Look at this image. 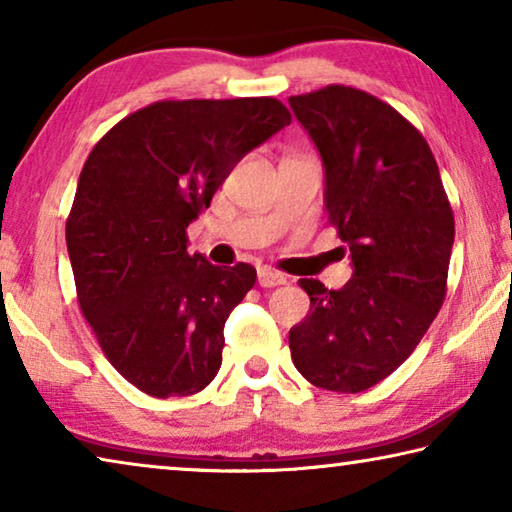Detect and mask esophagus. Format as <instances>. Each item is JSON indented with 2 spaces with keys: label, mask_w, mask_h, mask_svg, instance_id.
Here are the masks:
<instances>
[{
  "label": "esophagus",
  "mask_w": 512,
  "mask_h": 512,
  "mask_svg": "<svg viewBox=\"0 0 512 512\" xmlns=\"http://www.w3.org/2000/svg\"><path fill=\"white\" fill-rule=\"evenodd\" d=\"M257 282H259V287L273 289V287H280V284H287V277L277 271H271V268H259Z\"/></svg>",
  "instance_id": "34e87169"
}]
</instances>
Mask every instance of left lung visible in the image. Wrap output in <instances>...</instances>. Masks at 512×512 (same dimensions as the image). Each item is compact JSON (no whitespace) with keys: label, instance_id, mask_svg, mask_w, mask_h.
<instances>
[{"label":"left lung","instance_id":"left-lung-1","mask_svg":"<svg viewBox=\"0 0 512 512\" xmlns=\"http://www.w3.org/2000/svg\"><path fill=\"white\" fill-rule=\"evenodd\" d=\"M289 106L323 160L327 219L354 268L336 291L298 282L311 307L289 332L291 359L318 388L361 393L409 359L443 307L452 205L427 140L388 103L327 85Z\"/></svg>","mask_w":512,"mask_h":512}]
</instances>
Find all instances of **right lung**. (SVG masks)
Returning a JSON list of instances; mask_svg holds the SVG:
<instances>
[{"label":"right lung","instance_id":"add662e5","mask_svg":"<svg viewBox=\"0 0 512 512\" xmlns=\"http://www.w3.org/2000/svg\"><path fill=\"white\" fill-rule=\"evenodd\" d=\"M289 124L273 97L155 101L85 160L65 228L76 296L106 359L142 393L194 395L219 372L225 320L257 271L189 255L187 225Z\"/></svg>","mask_w":512,"mask_h":512}]
</instances>
